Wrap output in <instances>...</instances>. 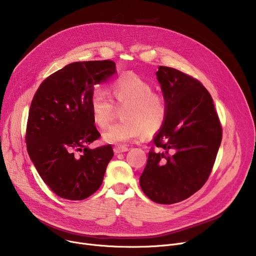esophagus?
<instances>
[{
  "mask_svg": "<svg viewBox=\"0 0 256 256\" xmlns=\"http://www.w3.org/2000/svg\"><path fill=\"white\" fill-rule=\"evenodd\" d=\"M128 150V147L126 146H116L114 147V152L117 154H122V152H126Z\"/></svg>",
  "mask_w": 256,
  "mask_h": 256,
  "instance_id": "obj_1",
  "label": "esophagus"
}]
</instances>
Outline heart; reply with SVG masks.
Segmentation results:
<instances>
[{
    "label": "heart",
    "mask_w": 256,
    "mask_h": 256,
    "mask_svg": "<svg viewBox=\"0 0 256 256\" xmlns=\"http://www.w3.org/2000/svg\"><path fill=\"white\" fill-rule=\"evenodd\" d=\"M110 93L112 99L104 91L94 90L89 102L92 119L100 128L114 120L116 106L124 108L121 113L124 121L104 132L106 142L126 143L144 135L154 136L164 128L169 113L167 98L142 76L134 72L118 76L110 85Z\"/></svg>",
    "instance_id": "b5f03b06"
}]
</instances>
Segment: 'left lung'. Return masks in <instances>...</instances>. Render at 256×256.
<instances>
[{"label": "left lung", "mask_w": 256, "mask_h": 256, "mask_svg": "<svg viewBox=\"0 0 256 256\" xmlns=\"http://www.w3.org/2000/svg\"><path fill=\"white\" fill-rule=\"evenodd\" d=\"M156 74L169 113L154 138L140 186L154 202L172 204L196 193L208 180L222 126L210 94L198 80L167 66H160Z\"/></svg>", "instance_id": "8db88e82"}]
</instances>
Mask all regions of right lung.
<instances>
[{
	"instance_id": "1",
	"label": "right lung",
	"mask_w": 256,
	"mask_h": 256,
	"mask_svg": "<svg viewBox=\"0 0 256 256\" xmlns=\"http://www.w3.org/2000/svg\"><path fill=\"white\" fill-rule=\"evenodd\" d=\"M115 72L111 60L74 62L48 76L32 100L26 150L40 178L61 198L83 200L102 186L114 152L111 145L88 147L100 137L89 102L94 86Z\"/></svg>"
}]
</instances>
